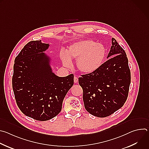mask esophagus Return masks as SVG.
<instances>
[{"label":"esophagus","instance_id":"obj_1","mask_svg":"<svg viewBox=\"0 0 149 149\" xmlns=\"http://www.w3.org/2000/svg\"><path fill=\"white\" fill-rule=\"evenodd\" d=\"M74 82H75V83L78 82V77H74Z\"/></svg>","mask_w":149,"mask_h":149}]
</instances>
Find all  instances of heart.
<instances>
[{
  "label": "heart",
  "instance_id": "1",
  "mask_svg": "<svg viewBox=\"0 0 149 149\" xmlns=\"http://www.w3.org/2000/svg\"><path fill=\"white\" fill-rule=\"evenodd\" d=\"M107 51L101 44H96L91 40H82L70 45L67 53L62 52L61 59L64 65H71V59H77L78 71L90 74L96 71L103 63Z\"/></svg>",
  "mask_w": 149,
  "mask_h": 149
}]
</instances>
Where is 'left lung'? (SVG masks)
<instances>
[{
	"label": "left lung",
	"mask_w": 149,
	"mask_h": 149,
	"mask_svg": "<svg viewBox=\"0 0 149 149\" xmlns=\"http://www.w3.org/2000/svg\"><path fill=\"white\" fill-rule=\"evenodd\" d=\"M107 58L96 71L78 78L85 108L98 117H108L123 107L131 82L127 55L113 38Z\"/></svg>",
	"instance_id": "8db88e82"
}]
</instances>
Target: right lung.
I'll list each match as a JSON object with an SVG mask.
<instances>
[{"label":"right lung","mask_w":149,"mask_h":149,"mask_svg":"<svg viewBox=\"0 0 149 149\" xmlns=\"http://www.w3.org/2000/svg\"><path fill=\"white\" fill-rule=\"evenodd\" d=\"M49 44L31 41L15 58L12 88L16 104L25 115L47 121L61 111L67 93L74 85V75L59 77L52 72L50 58L44 52Z\"/></svg>","instance_id":"1"}]
</instances>
